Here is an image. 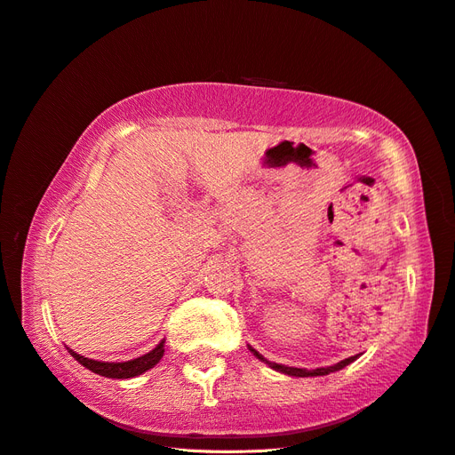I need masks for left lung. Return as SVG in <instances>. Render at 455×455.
Returning <instances> with one entry per match:
<instances>
[{"label": "left lung", "mask_w": 455, "mask_h": 455, "mask_svg": "<svg viewBox=\"0 0 455 455\" xmlns=\"http://www.w3.org/2000/svg\"><path fill=\"white\" fill-rule=\"evenodd\" d=\"M250 347V352L258 357L259 361H263V363H267L269 365L271 369H275V371H278V372H284V375H288V377H324V375H331V372H336V371H340V369H344L346 365H349L352 363V361H355L357 357H359V354L357 355H352V357H347V359H342V361H339V363H334V365H329V367H317V369H298V367H288V365H281V363H273V361H267L258 349H253L251 346H248Z\"/></svg>", "instance_id": "1"}]
</instances>
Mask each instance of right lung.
<instances>
[{
    "label": "right lung",
    "instance_id": "obj_1",
    "mask_svg": "<svg viewBox=\"0 0 455 455\" xmlns=\"http://www.w3.org/2000/svg\"><path fill=\"white\" fill-rule=\"evenodd\" d=\"M68 354H71L80 365H84L88 371L96 372V375L108 377V379H132V377L142 375V372L149 371L151 367H156L159 363V359L163 357V354H165V340H161L154 349H151V352L128 361L88 359L84 355L73 352V349H68Z\"/></svg>",
    "mask_w": 455,
    "mask_h": 455
}]
</instances>
